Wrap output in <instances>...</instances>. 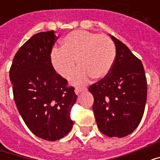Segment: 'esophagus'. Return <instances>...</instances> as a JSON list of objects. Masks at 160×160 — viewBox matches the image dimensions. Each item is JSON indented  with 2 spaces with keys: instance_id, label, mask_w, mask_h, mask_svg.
I'll use <instances>...</instances> for the list:
<instances>
[{
  "instance_id": "esophagus-1",
  "label": "esophagus",
  "mask_w": 160,
  "mask_h": 160,
  "mask_svg": "<svg viewBox=\"0 0 160 160\" xmlns=\"http://www.w3.org/2000/svg\"><path fill=\"white\" fill-rule=\"evenodd\" d=\"M85 91V89H80V88H76L75 90H74V92H75V94L76 95H79V94L80 93V92H84Z\"/></svg>"
}]
</instances>
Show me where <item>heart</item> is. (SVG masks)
Segmentation results:
<instances>
[{
    "instance_id": "b5f03b06",
    "label": "heart",
    "mask_w": 160,
    "mask_h": 160,
    "mask_svg": "<svg viewBox=\"0 0 160 160\" xmlns=\"http://www.w3.org/2000/svg\"><path fill=\"white\" fill-rule=\"evenodd\" d=\"M116 58V49L108 37L87 31H73L62 40V47L50 53V62L56 73L68 78L76 67L80 68L70 78L73 85H83L92 76L101 80L111 72Z\"/></svg>"
}]
</instances>
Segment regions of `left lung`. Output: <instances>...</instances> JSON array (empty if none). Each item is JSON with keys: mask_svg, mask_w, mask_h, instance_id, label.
Masks as SVG:
<instances>
[{"mask_svg": "<svg viewBox=\"0 0 160 160\" xmlns=\"http://www.w3.org/2000/svg\"><path fill=\"white\" fill-rule=\"evenodd\" d=\"M116 59L107 76L92 85L93 110L99 130L109 137H124L138 127L147 101V78L141 60L111 36Z\"/></svg>", "mask_w": 160, "mask_h": 160, "instance_id": "1", "label": "left lung"}]
</instances>
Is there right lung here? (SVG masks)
<instances>
[{"label":"right lung","instance_id":"right-lung-1","mask_svg":"<svg viewBox=\"0 0 160 160\" xmlns=\"http://www.w3.org/2000/svg\"><path fill=\"white\" fill-rule=\"evenodd\" d=\"M54 31L38 32L17 51L9 71L13 98L26 126L38 137L56 141L73 128L70 111L76 102L73 87H67L50 62L56 41Z\"/></svg>","mask_w":160,"mask_h":160}]
</instances>
